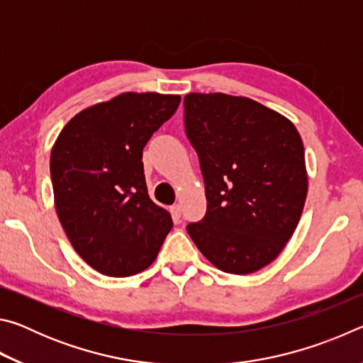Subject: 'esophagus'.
I'll list each match as a JSON object with an SVG mask.
<instances>
[{
	"mask_svg": "<svg viewBox=\"0 0 363 363\" xmlns=\"http://www.w3.org/2000/svg\"><path fill=\"white\" fill-rule=\"evenodd\" d=\"M169 211H171V216H173V219H176V220L181 219V213H182L181 205H173L169 208Z\"/></svg>",
	"mask_w": 363,
	"mask_h": 363,
	"instance_id": "34e87169",
	"label": "esophagus"
}]
</instances>
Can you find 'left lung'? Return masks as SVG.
<instances>
[{"label": "left lung", "mask_w": 363, "mask_h": 363, "mask_svg": "<svg viewBox=\"0 0 363 363\" xmlns=\"http://www.w3.org/2000/svg\"><path fill=\"white\" fill-rule=\"evenodd\" d=\"M184 125L200 160L206 214L187 225L223 272L245 275L285 248L307 195L303 140L293 123L248 97L190 93Z\"/></svg>", "instance_id": "obj_1"}]
</instances>
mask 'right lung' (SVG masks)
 <instances>
[{
    "label": "right lung",
    "mask_w": 363,
    "mask_h": 363,
    "mask_svg": "<svg viewBox=\"0 0 363 363\" xmlns=\"http://www.w3.org/2000/svg\"><path fill=\"white\" fill-rule=\"evenodd\" d=\"M181 96L125 93L73 116L51 152L60 224L97 272L130 277L155 261L173 227L150 200L143 150L179 107Z\"/></svg>",
    "instance_id": "obj_1"
}]
</instances>
